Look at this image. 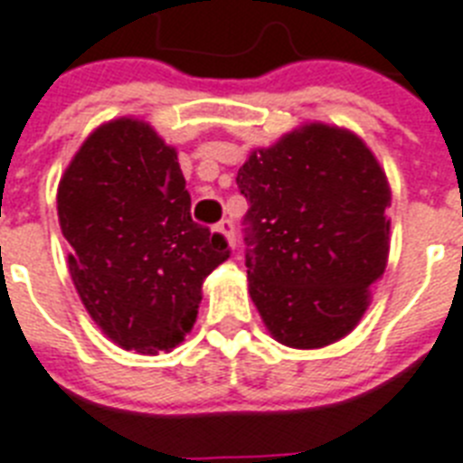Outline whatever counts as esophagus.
<instances>
[{"mask_svg":"<svg viewBox=\"0 0 463 463\" xmlns=\"http://www.w3.org/2000/svg\"><path fill=\"white\" fill-rule=\"evenodd\" d=\"M214 234L222 236L224 241H227V246H234V224L229 220H222L217 227H214Z\"/></svg>","mask_w":463,"mask_h":463,"instance_id":"obj_1","label":"esophagus"}]
</instances>
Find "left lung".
<instances>
[{"label": "left lung", "instance_id": "left-lung-1", "mask_svg": "<svg viewBox=\"0 0 463 463\" xmlns=\"http://www.w3.org/2000/svg\"><path fill=\"white\" fill-rule=\"evenodd\" d=\"M246 213L249 294L284 346L323 349L371 306L390 255V181L349 128L308 121L258 147L236 174Z\"/></svg>", "mask_w": 463, "mask_h": 463}]
</instances>
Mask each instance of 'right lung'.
I'll return each mask as SVG.
<instances>
[{
	"mask_svg": "<svg viewBox=\"0 0 463 463\" xmlns=\"http://www.w3.org/2000/svg\"><path fill=\"white\" fill-rule=\"evenodd\" d=\"M73 287L117 346L172 351L191 332L203 282L227 241L191 220L176 147L147 121L119 117L83 140L57 188Z\"/></svg>",
	"mask_w": 463,
	"mask_h": 463,
	"instance_id": "add662e5",
	"label": "right lung"
}]
</instances>
